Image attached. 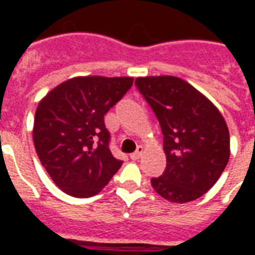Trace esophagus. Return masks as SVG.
Segmentation results:
<instances>
[{"label":"esophagus","mask_w":255,"mask_h":255,"mask_svg":"<svg viewBox=\"0 0 255 255\" xmlns=\"http://www.w3.org/2000/svg\"><path fill=\"white\" fill-rule=\"evenodd\" d=\"M142 153H143V147H142V146H138L136 150H135L132 154H131V158H132V160H138L139 157L142 155Z\"/></svg>","instance_id":"esophagus-1"}]
</instances>
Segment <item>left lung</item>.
Listing matches in <instances>:
<instances>
[{
  "label": "left lung",
  "instance_id": "8db88e82",
  "mask_svg": "<svg viewBox=\"0 0 255 255\" xmlns=\"http://www.w3.org/2000/svg\"><path fill=\"white\" fill-rule=\"evenodd\" d=\"M164 135L166 168L151 179L157 194L184 203L213 187L230 160V131L224 117L195 87L176 76L136 78Z\"/></svg>",
  "mask_w": 255,
  "mask_h": 255
}]
</instances>
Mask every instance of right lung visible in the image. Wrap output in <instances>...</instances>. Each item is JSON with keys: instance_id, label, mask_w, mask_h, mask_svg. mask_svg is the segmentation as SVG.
<instances>
[{"instance_id": "right-lung-1", "label": "right lung", "mask_w": 255, "mask_h": 255, "mask_svg": "<svg viewBox=\"0 0 255 255\" xmlns=\"http://www.w3.org/2000/svg\"><path fill=\"white\" fill-rule=\"evenodd\" d=\"M133 78L76 76L38 104L32 128L36 154L65 194L89 198L105 187L123 161L109 149L106 112L122 100Z\"/></svg>"}]
</instances>
